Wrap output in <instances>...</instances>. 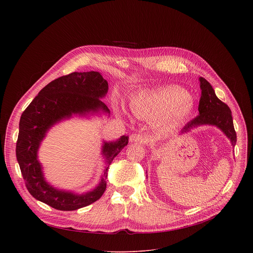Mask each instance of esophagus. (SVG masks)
Returning a JSON list of instances; mask_svg holds the SVG:
<instances>
[{"label": "esophagus", "instance_id": "1", "mask_svg": "<svg viewBox=\"0 0 253 253\" xmlns=\"http://www.w3.org/2000/svg\"><path fill=\"white\" fill-rule=\"evenodd\" d=\"M129 141L135 142V143H140V144H145L148 142V138L146 136L141 135V134H131L129 136Z\"/></svg>", "mask_w": 253, "mask_h": 253}]
</instances>
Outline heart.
<instances>
[{"instance_id": "obj_1", "label": "heart", "mask_w": 253, "mask_h": 253, "mask_svg": "<svg viewBox=\"0 0 253 253\" xmlns=\"http://www.w3.org/2000/svg\"><path fill=\"white\" fill-rule=\"evenodd\" d=\"M129 109L137 117L160 121L172 128L184 120L192 110V101L187 92L167 87L154 92H140L129 100Z\"/></svg>"}]
</instances>
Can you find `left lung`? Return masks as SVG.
I'll return each instance as SVG.
<instances>
[{"label": "left lung", "mask_w": 253, "mask_h": 253, "mask_svg": "<svg viewBox=\"0 0 253 253\" xmlns=\"http://www.w3.org/2000/svg\"><path fill=\"white\" fill-rule=\"evenodd\" d=\"M201 97L199 100V115L188 122L181 133L189 132L191 129L201 125H212L219 128L230 140L232 146L236 144V132L229 107L215 95L210 83L204 78H199Z\"/></svg>", "instance_id": "left-lung-1"}]
</instances>
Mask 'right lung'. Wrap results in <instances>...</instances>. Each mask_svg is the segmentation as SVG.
<instances>
[{"instance_id": "obj_1", "label": "right lung", "mask_w": 253, "mask_h": 253, "mask_svg": "<svg viewBox=\"0 0 253 253\" xmlns=\"http://www.w3.org/2000/svg\"><path fill=\"white\" fill-rule=\"evenodd\" d=\"M108 92V82L99 72H74L62 76L45 86L23 112L16 145V156L30 194L49 206L72 211L97 201L106 190L108 167L128 144V136L116 141L105 142L102 155L106 158L101 181L95 189L84 194L60 190L50 185L44 178L42 165L38 160L40 144L51 127L73 115L110 113L101 101Z\"/></svg>"}]
</instances>
